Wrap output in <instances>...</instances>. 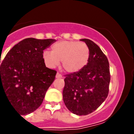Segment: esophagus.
<instances>
[{
	"label": "esophagus",
	"mask_w": 134,
	"mask_h": 134,
	"mask_svg": "<svg viewBox=\"0 0 134 134\" xmlns=\"http://www.w3.org/2000/svg\"><path fill=\"white\" fill-rule=\"evenodd\" d=\"M56 78H57V79H61V78H63V76L61 75L58 72V73H57V74H56Z\"/></svg>",
	"instance_id": "obj_1"
}]
</instances>
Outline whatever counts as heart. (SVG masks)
Segmentation results:
<instances>
[{
  "mask_svg": "<svg viewBox=\"0 0 134 134\" xmlns=\"http://www.w3.org/2000/svg\"><path fill=\"white\" fill-rule=\"evenodd\" d=\"M89 58L88 45L77 41H60L52 45L51 53L47 51L43 53V60L48 67H55L60 61L63 69L69 73L81 71L87 65Z\"/></svg>",
  "mask_w": 134,
  "mask_h": 134,
  "instance_id": "1",
  "label": "heart"
}]
</instances>
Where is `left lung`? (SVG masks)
<instances>
[{
	"mask_svg": "<svg viewBox=\"0 0 134 134\" xmlns=\"http://www.w3.org/2000/svg\"><path fill=\"white\" fill-rule=\"evenodd\" d=\"M90 48L88 64L81 71L65 75L63 100L74 114L86 115L101 106L108 97L110 81L106 55L92 41L82 39Z\"/></svg>",
	"mask_w": 134,
	"mask_h": 134,
	"instance_id": "left-lung-1",
	"label": "left lung"
}]
</instances>
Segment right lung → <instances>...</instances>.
I'll return each mask as SVG.
<instances>
[{"mask_svg":"<svg viewBox=\"0 0 134 134\" xmlns=\"http://www.w3.org/2000/svg\"><path fill=\"white\" fill-rule=\"evenodd\" d=\"M55 41L24 39L10 49L1 64L0 94L3 90L20 115L37 109L54 81L57 71L46 67L43 51Z\"/></svg>","mask_w":134,"mask_h":134,"instance_id":"1","label":"right lung"}]
</instances>
